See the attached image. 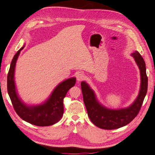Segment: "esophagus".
Instances as JSON below:
<instances>
[{
	"mask_svg": "<svg viewBox=\"0 0 155 155\" xmlns=\"http://www.w3.org/2000/svg\"><path fill=\"white\" fill-rule=\"evenodd\" d=\"M85 78L84 76V74L83 73H81V72H79L76 74V79L78 81H82L83 80H84Z\"/></svg>",
	"mask_w": 155,
	"mask_h": 155,
	"instance_id": "1",
	"label": "esophagus"
}]
</instances>
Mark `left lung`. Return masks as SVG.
<instances>
[{
	"instance_id": "left-lung-1",
	"label": "left lung",
	"mask_w": 155,
	"mask_h": 155,
	"mask_svg": "<svg viewBox=\"0 0 155 155\" xmlns=\"http://www.w3.org/2000/svg\"><path fill=\"white\" fill-rule=\"evenodd\" d=\"M140 71L141 85L139 94L129 107L120 109L108 108L98 101L94 91L85 81L81 82L84 102L89 118L96 126L104 130H114L126 126L131 122L140 110L147 91L148 78L146 74L145 62L139 52L131 54Z\"/></svg>"
}]
</instances>
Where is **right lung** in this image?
<instances>
[{
    "label": "right lung",
    "mask_w": 155,
    "mask_h": 155,
    "mask_svg": "<svg viewBox=\"0 0 155 155\" xmlns=\"http://www.w3.org/2000/svg\"><path fill=\"white\" fill-rule=\"evenodd\" d=\"M24 48V46L16 52L10 64L7 77V89L10 100L15 111L24 121L37 126L53 125L62 118L64 113V98L68 90L75 84L76 78H70L60 83L48 99L41 104L29 105L25 103L18 95L14 80L17 60Z\"/></svg>",
    "instance_id": "right-lung-1"
}]
</instances>
